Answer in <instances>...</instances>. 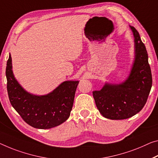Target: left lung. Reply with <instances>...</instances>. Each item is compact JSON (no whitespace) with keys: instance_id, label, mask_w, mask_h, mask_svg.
<instances>
[{"instance_id":"obj_1","label":"left lung","mask_w":158,"mask_h":158,"mask_svg":"<svg viewBox=\"0 0 158 158\" xmlns=\"http://www.w3.org/2000/svg\"><path fill=\"white\" fill-rule=\"evenodd\" d=\"M134 36L135 60L129 76L120 84L105 83L100 90L93 91L97 107L104 117L126 119L143 108L152 87L148 56L138 31L130 26Z\"/></svg>"}]
</instances>
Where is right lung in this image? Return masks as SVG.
Masks as SVG:
<instances>
[{"label": "right lung", "instance_id": "1", "mask_svg": "<svg viewBox=\"0 0 158 158\" xmlns=\"http://www.w3.org/2000/svg\"><path fill=\"white\" fill-rule=\"evenodd\" d=\"M6 75L11 105L31 127L47 129L61 124L69 118L79 81H64L45 95L29 93L15 78L10 54L7 61Z\"/></svg>", "mask_w": 158, "mask_h": 158}]
</instances>
